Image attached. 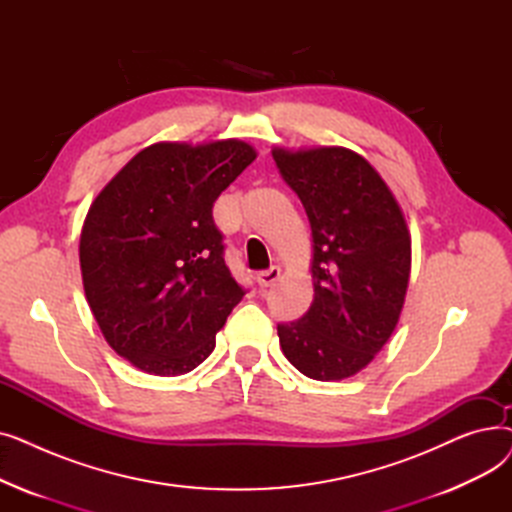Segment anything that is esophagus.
I'll return each mask as SVG.
<instances>
[{"label": "esophagus", "mask_w": 512, "mask_h": 512, "mask_svg": "<svg viewBox=\"0 0 512 512\" xmlns=\"http://www.w3.org/2000/svg\"><path fill=\"white\" fill-rule=\"evenodd\" d=\"M280 278V267H270V270H265V272H261V274H257V286L263 290V288H270L276 280Z\"/></svg>", "instance_id": "34e87169"}]
</instances>
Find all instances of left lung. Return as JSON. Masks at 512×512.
Returning a JSON list of instances; mask_svg holds the SVG:
<instances>
[{
  "instance_id": "left-lung-1",
  "label": "left lung",
  "mask_w": 512,
  "mask_h": 512,
  "mask_svg": "<svg viewBox=\"0 0 512 512\" xmlns=\"http://www.w3.org/2000/svg\"><path fill=\"white\" fill-rule=\"evenodd\" d=\"M311 226L313 303L278 326L284 357L303 375L338 382L365 369L392 336L411 276V234L396 197L346 147H274Z\"/></svg>"
}]
</instances>
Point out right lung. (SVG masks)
<instances>
[{"instance_id":"obj_1","label":"right lung","mask_w":512,"mask_h":512,"mask_svg":"<svg viewBox=\"0 0 512 512\" xmlns=\"http://www.w3.org/2000/svg\"><path fill=\"white\" fill-rule=\"evenodd\" d=\"M255 157L238 139L153 143L91 203L78 245L85 297L130 365L172 378L211 355L245 297L211 207Z\"/></svg>"}]
</instances>
